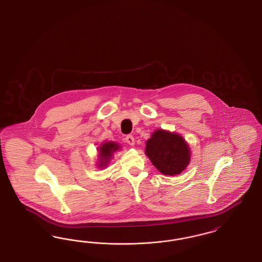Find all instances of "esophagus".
<instances>
[{
	"label": "esophagus",
	"mask_w": 262,
	"mask_h": 262,
	"mask_svg": "<svg viewBox=\"0 0 262 262\" xmlns=\"http://www.w3.org/2000/svg\"><path fill=\"white\" fill-rule=\"evenodd\" d=\"M125 141L129 145H135V137L133 136H126L125 137Z\"/></svg>",
	"instance_id": "34e87169"
}]
</instances>
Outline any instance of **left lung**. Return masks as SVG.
I'll list each match as a JSON object with an SVG mask.
<instances>
[{"label": "left lung", "instance_id": "1", "mask_svg": "<svg viewBox=\"0 0 262 262\" xmlns=\"http://www.w3.org/2000/svg\"><path fill=\"white\" fill-rule=\"evenodd\" d=\"M145 153L152 164L166 176L181 174L187 168L190 158L185 139L162 129L152 134L146 142Z\"/></svg>", "mask_w": 262, "mask_h": 262}]
</instances>
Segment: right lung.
I'll return each mask as SVG.
<instances>
[{
	"instance_id": "obj_1",
	"label": "right lung",
	"mask_w": 262,
	"mask_h": 262,
	"mask_svg": "<svg viewBox=\"0 0 262 262\" xmlns=\"http://www.w3.org/2000/svg\"><path fill=\"white\" fill-rule=\"evenodd\" d=\"M119 149V145L115 142H105L100 146V167L107 165L109 159L112 157L113 153Z\"/></svg>"
}]
</instances>
